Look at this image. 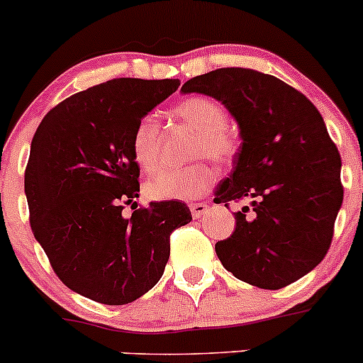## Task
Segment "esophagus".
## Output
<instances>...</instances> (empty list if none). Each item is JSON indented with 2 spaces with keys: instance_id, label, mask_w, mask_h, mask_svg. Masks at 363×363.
Listing matches in <instances>:
<instances>
[{
  "instance_id": "obj_1",
  "label": "esophagus",
  "mask_w": 363,
  "mask_h": 363,
  "mask_svg": "<svg viewBox=\"0 0 363 363\" xmlns=\"http://www.w3.org/2000/svg\"><path fill=\"white\" fill-rule=\"evenodd\" d=\"M207 209H209V203H207V202L189 203V211H191V216L195 218V220H199V218H202L203 214L207 213Z\"/></svg>"
}]
</instances>
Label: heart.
<instances>
[{
  "mask_svg": "<svg viewBox=\"0 0 363 363\" xmlns=\"http://www.w3.org/2000/svg\"><path fill=\"white\" fill-rule=\"evenodd\" d=\"M172 113L196 133L193 157L207 156L218 163H230L238 145L227 131V110L218 101L209 97H189L179 103ZM131 152L142 170L152 172L160 164V124L152 115H145L136 124L131 138ZM216 175V170L207 163L167 168L147 181L145 191L154 200L196 199L213 186Z\"/></svg>",
  "mask_w": 363,
  "mask_h": 363,
  "instance_id": "1",
  "label": "heart"
}]
</instances>
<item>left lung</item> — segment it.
<instances>
[{"mask_svg":"<svg viewBox=\"0 0 363 363\" xmlns=\"http://www.w3.org/2000/svg\"><path fill=\"white\" fill-rule=\"evenodd\" d=\"M181 92L216 99L239 128L241 145L214 202H252L234 213L218 259L260 289L300 280L325 259L344 196L340 154L318 108L279 77L241 67L191 77Z\"/></svg>","mask_w":363,"mask_h":363,"instance_id":"1","label":"left lung"}]
</instances>
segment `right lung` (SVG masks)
I'll return each mask as SVG.
<instances>
[{
	"mask_svg": "<svg viewBox=\"0 0 363 363\" xmlns=\"http://www.w3.org/2000/svg\"><path fill=\"white\" fill-rule=\"evenodd\" d=\"M181 84L118 77L52 108L31 140L24 174L35 239L58 279L104 305L152 289L170 257V234L191 221L186 203L150 202L122 214L140 193L131 152L136 124Z\"/></svg>",
	"mask_w": 363,
	"mask_h": 363,
	"instance_id": "obj_1",
	"label": "right lung"
}]
</instances>
